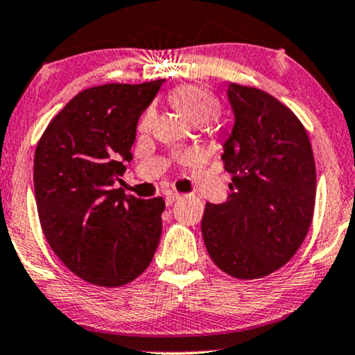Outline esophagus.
<instances>
[{"mask_svg": "<svg viewBox=\"0 0 355 355\" xmlns=\"http://www.w3.org/2000/svg\"><path fill=\"white\" fill-rule=\"evenodd\" d=\"M180 193H175V191H168V193H165V205L167 206H170V205H173L175 201L177 200H180Z\"/></svg>", "mask_w": 355, "mask_h": 355, "instance_id": "esophagus-1", "label": "esophagus"}]
</instances>
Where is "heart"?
Returning <instances> with one entry per match:
<instances>
[{
    "label": "heart",
    "instance_id": "heart-1",
    "mask_svg": "<svg viewBox=\"0 0 355 355\" xmlns=\"http://www.w3.org/2000/svg\"><path fill=\"white\" fill-rule=\"evenodd\" d=\"M168 103L177 110L187 121L200 125L211 120L219 112V103L209 92L198 86H178L168 94ZM153 123V110L148 108L141 116L138 128L148 131Z\"/></svg>",
    "mask_w": 355,
    "mask_h": 355
}]
</instances>
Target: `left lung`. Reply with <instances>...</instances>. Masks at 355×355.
<instances>
[{
	"label": "left lung",
	"instance_id": "left-lung-1",
	"mask_svg": "<svg viewBox=\"0 0 355 355\" xmlns=\"http://www.w3.org/2000/svg\"><path fill=\"white\" fill-rule=\"evenodd\" d=\"M235 125L224 143L232 173L225 202H206L201 232L214 264L237 279H259L284 266L309 234L316 170L295 113L261 89L230 84Z\"/></svg>",
	"mask_w": 355,
	"mask_h": 355
}]
</instances>
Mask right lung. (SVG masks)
<instances>
[{
    "mask_svg": "<svg viewBox=\"0 0 355 355\" xmlns=\"http://www.w3.org/2000/svg\"><path fill=\"white\" fill-rule=\"evenodd\" d=\"M164 79L84 89L49 123L34 155L42 230L66 268L83 281L121 287L153 261L162 234V198L125 195L138 120Z\"/></svg>",
    "mask_w": 355,
    "mask_h": 355,
    "instance_id": "1",
    "label": "right lung"
}]
</instances>
